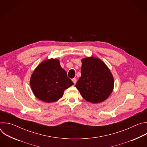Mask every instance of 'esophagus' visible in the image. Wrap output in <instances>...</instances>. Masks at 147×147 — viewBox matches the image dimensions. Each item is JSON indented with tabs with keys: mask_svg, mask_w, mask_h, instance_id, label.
I'll return each instance as SVG.
<instances>
[{
	"mask_svg": "<svg viewBox=\"0 0 147 147\" xmlns=\"http://www.w3.org/2000/svg\"><path fill=\"white\" fill-rule=\"evenodd\" d=\"M72 81H73V82H74V84H75L76 83V81H77V79L76 78H74L72 79Z\"/></svg>",
	"mask_w": 147,
	"mask_h": 147,
	"instance_id": "34e87169",
	"label": "esophagus"
}]
</instances>
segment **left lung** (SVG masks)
Here are the masks:
<instances>
[{
  "label": "left lung",
  "instance_id": "left-lung-1",
  "mask_svg": "<svg viewBox=\"0 0 147 147\" xmlns=\"http://www.w3.org/2000/svg\"><path fill=\"white\" fill-rule=\"evenodd\" d=\"M81 76L76 87L88 102L98 103L108 98L114 88L113 76L99 58L87 57L81 60Z\"/></svg>",
  "mask_w": 147,
  "mask_h": 147
}]
</instances>
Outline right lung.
Here are the masks:
<instances>
[{
	"mask_svg": "<svg viewBox=\"0 0 147 147\" xmlns=\"http://www.w3.org/2000/svg\"><path fill=\"white\" fill-rule=\"evenodd\" d=\"M30 86L36 98L46 103L54 102L74 84L62 69L59 59L51 58L39 64L31 74Z\"/></svg>",
	"mask_w": 147,
	"mask_h": 147,
	"instance_id": "right-lung-1",
	"label": "right lung"
}]
</instances>
